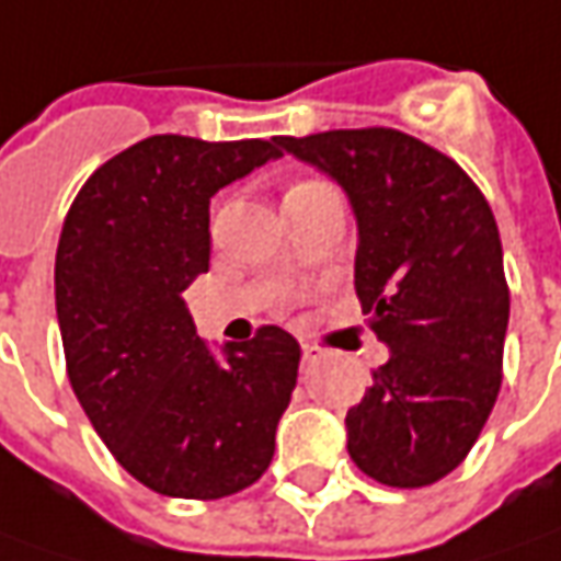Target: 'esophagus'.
Returning a JSON list of instances; mask_svg holds the SVG:
<instances>
[{"mask_svg": "<svg viewBox=\"0 0 561 561\" xmlns=\"http://www.w3.org/2000/svg\"><path fill=\"white\" fill-rule=\"evenodd\" d=\"M319 359H322V353H319L316 346L304 344V365H316Z\"/></svg>", "mask_w": 561, "mask_h": 561, "instance_id": "1", "label": "esophagus"}]
</instances>
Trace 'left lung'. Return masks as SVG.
<instances>
[{
	"label": "left lung",
	"instance_id": "obj_1",
	"mask_svg": "<svg viewBox=\"0 0 561 561\" xmlns=\"http://www.w3.org/2000/svg\"><path fill=\"white\" fill-rule=\"evenodd\" d=\"M276 144L344 186L356 295L390 346L346 411V451L380 485H433L470 455L504 380L510 288L491 205L455 159L396 128Z\"/></svg>",
	"mask_w": 561,
	"mask_h": 561
}]
</instances>
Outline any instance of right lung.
<instances>
[{
	"label": "right lung",
	"instance_id": "right-lung-1",
	"mask_svg": "<svg viewBox=\"0 0 561 561\" xmlns=\"http://www.w3.org/2000/svg\"><path fill=\"white\" fill-rule=\"evenodd\" d=\"M282 150L273 140L152 135L91 174L55 257L67 375L91 426L140 485L217 501L254 485L276 451L300 346L279 325L217 362L184 291L208 273V205Z\"/></svg>",
	"mask_w": 561,
	"mask_h": 561
}]
</instances>
